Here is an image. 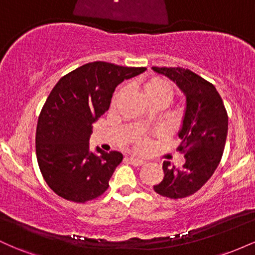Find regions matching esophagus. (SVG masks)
I'll use <instances>...</instances> for the list:
<instances>
[{
	"label": "esophagus",
	"instance_id": "34e87169",
	"mask_svg": "<svg viewBox=\"0 0 255 255\" xmlns=\"http://www.w3.org/2000/svg\"><path fill=\"white\" fill-rule=\"evenodd\" d=\"M129 163L130 164H133L134 166H140V165H144L145 164V160H141V159H137V158H134V157H130L129 159Z\"/></svg>",
	"mask_w": 255,
	"mask_h": 255
}]
</instances>
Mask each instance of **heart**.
<instances>
[{"label": "heart", "instance_id": "1", "mask_svg": "<svg viewBox=\"0 0 255 255\" xmlns=\"http://www.w3.org/2000/svg\"><path fill=\"white\" fill-rule=\"evenodd\" d=\"M124 90H119L115 93L113 98V104H116L120 101V98L124 96ZM142 93H144V97L148 103L157 101H164L168 103L172 97V93H174V85L170 81L166 80L164 78L154 77L146 80L144 85H142ZM135 145L136 148L139 151H144L147 148L148 146V140L142 139V137L136 136L135 137Z\"/></svg>", "mask_w": 255, "mask_h": 255}]
</instances>
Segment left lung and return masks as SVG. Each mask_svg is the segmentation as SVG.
<instances>
[{"label":"left lung","mask_w":255,"mask_h":255,"mask_svg":"<svg viewBox=\"0 0 255 255\" xmlns=\"http://www.w3.org/2000/svg\"><path fill=\"white\" fill-rule=\"evenodd\" d=\"M177 85L186 97V110L178 130V151L186 152L182 166L163 163L164 178L154 192L170 199L189 197L212 176L223 156L228 134V114L211 83L181 67H152Z\"/></svg>","instance_id":"obj_1"}]
</instances>
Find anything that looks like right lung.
Instances as JSON below:
<instances>
[{"label": "right lung", "instance_id": "right-lung-1", "mask_svg": "<svg viewBox=\"0 0 255 255\" xmlns=\"http://www.w3.org/2000/svg\"><path fill=\"white\" fill-rule=\"evenodd\" d=\"M145 71L96 61L55 85L38 118L36 153L44 180L61 198L84 204L108 189L124 156L99 147L91 152L92 125L109 109L118 85Z\"/></svg>", "mask_w": 255, "mask_h": 255}]
</instances>
